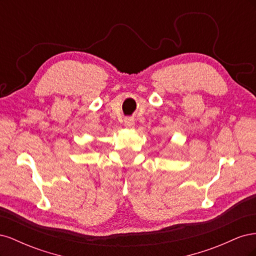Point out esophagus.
<instances>
[{"label": "esophagus", "instance_id": "1", "mask_svg": "<svg viewBox=\"0 0 256 256\" xmlns=\"http://www.w3.org/2000/svg\"><path fill=\"white\" fill-rule=\"evenodd\" d=\"M124 125H125L127 128H134V118H125V120H124Z\"/></svg>", "mask_w": 256, "mask_h": 256}]
</instances>
